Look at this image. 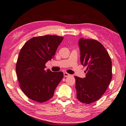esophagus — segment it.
<instances>
[{"mask_svg":"<svg viewBox=\"0 0 126 126\" xmlns=\"http://www.w3.org/2000/svg\"><path fill=\"white\" fill-rule=\"evenodd\" d=\"M69 76H70V74L67 73V72H64V76L65 77H67Z\"/></svg>","mask_w":126,"mask_h":126,"instance_id":"obj_1","label":"esophagus"}]
</instances>
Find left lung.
Instances as JSON below:
<instances>
[{
  "label": "left lung",
  "mask_w": 126,
  "mask_h": 126,
  "mask_svg": "<svg viewBox=\"0 0 126 126\" xmlns=\"http://www.w3.org/2000/svg\"><path fill=\"white\" fill-rule=\"evenodd\" d=\"M80 62L87 67L86 77L75 76L77 98L90 104L105 92L112 77V61L107 51L97 40L80 38L78 42Z\"/></svg>",
  "instance_id": "8db88e82"
}]
</instances>
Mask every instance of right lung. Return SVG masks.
<instances>
[{
	"label": "right lung",
	"instance_id": "right-lung-1",
	"mask_svg": "<svg viewBox=\"0 0 126 126\" xmlns=\"http://www.w3.org/2000/svg\"><path fill=\"white\" fill-rule=\"evenodd\" d=\"M63 37L46 35L31 38L19 54L16 73L21 89L33 101L43 103L52 98L63 77L62 72H53L46 63L54 57Z\"/></svg>",
	"mask_w": 126,
	"mask_h": 126
}]
</instances>
